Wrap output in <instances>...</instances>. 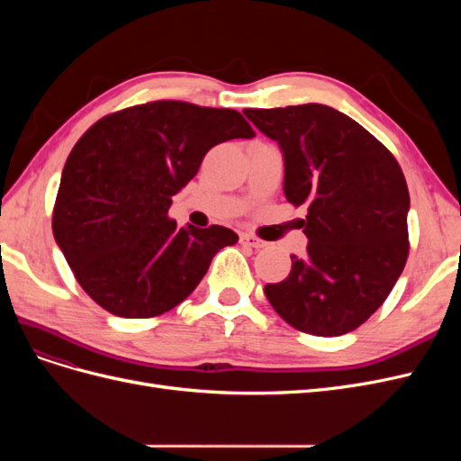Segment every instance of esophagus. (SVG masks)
<instances>
[{"label": "esophagus", "instance_id": "obj_1", "mask_svg": "<svg viewBox=\"0 0 461 461\" xmlns=\"http://www.w3.org/2000/svg\"><path fill=\"white\" fill-rule=\"evenodd\" d=\"M240 244L249 246V248H256V249L267 246V242H263L261 239H258V236H254V234H248V232L240 234Z\"/></svg>", "mask_w": 461, "mask_h": 461}]
</instances>
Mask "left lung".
Masks as SVG:
<instances>
[{
	"label": "left lung",
	"instance_id": "8db88e82",
	"mask_svg": "<svg viewBox=\"0 0 461 461\" xmlns=\"http://www.w3.org/2000/svg\"><path fill=\"white\" fill-rule=\"evenodd\" d=\"M285 156V196L308 205L305 256L263 288L294 329L340 337L381 308L410 254V192L396 158L359 122L321 104L244 109Z\"/></svg>",
	"mask_w": 461,
	"mask_h": 461
}]
</instances>
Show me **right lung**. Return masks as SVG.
Listing matches in <instances>:
<instances>
[{
    "instance_id": "1",
    "label": "right lung",
    "mask_w": 461,
    "mask_h": 461,
    "mask_svg": "<svg viewBox=\"0 0 461 461\" xmlns=\"http://www.w3.org/2000/svg\"><path fill=\"white\" fill-rule=\"evenodd\" d=\"M256 132L234 109L159 100L102 117L63 167L53 205L55 242L82 290L117 317L173 310L200 285L227 227L178 229L175 194L213 146Z\"/></svg>"
}]
</instances>
